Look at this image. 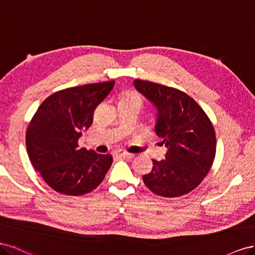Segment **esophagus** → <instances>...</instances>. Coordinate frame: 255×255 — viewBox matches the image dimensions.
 <instances>
[{
    "mask_svg": "<svg viewBox=\"0 0 255 255\" xmlns=\"http://www.w3.org/2000/svg\"><path fill=\"white\" fill-rule=\"evenodd\" d=\"M114 156L116 157H123V158H132L134 155L133 154H130L128 151H125L123 149H118L114 151Z\"/></svg>",
    "mask_w": 255,
    "mask_h": 255,
    "instance_id": "obj_1",
    "label": "esophagus"
}]
</instances>
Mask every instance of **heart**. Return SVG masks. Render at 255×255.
<instances>
[{"label":"heart","instance_id":"1","mask_svg":"<svg viewBox=\"0 0 255 255\" xmlns=\"http://www.w3.org/2000/svg\"><path fill=\"white\" fill-rule=\"evenodd\" d=\"M121 101H132V103H136L142 105L143 100L141 95L135 91H128L123 95V98Z\"/></svg>","mask_w":255,"mask_h":255}]
</instances>
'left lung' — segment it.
Masks as SVG:
<instances>
[{"mask_svg": "<svg viewBox=\"0 0 255 255\" xmlns=\"http://www.w3.org/2000/svg\"><path fill=\"white\" fill-rule=\"evenodd\" d=\"M136 90L157 109L156 133L168 147L165 160H152L143 175L149 190L164 198H177L198 187L214 163L216 133L202 107L183 91L145 80H134Z\"/></svg>", "mask_w": 255, "mask_h": 255, "instance_id": "1", "label": "left lung"}]
</instances>
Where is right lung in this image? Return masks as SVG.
Instances as JSON below:
<instances>
[{
  "instance_id": "1",
  "label": "right lung",
  "mask_w": 255,
  "mask_h": 255,
  "mask_svg": "<svg viewBox=\"0 0 255 255\" xmlns=\"http://www.w3.org/2000/svg\"><path fill=\"white\" fill-rule=\"evenodd\" d=\"M114 83L111 80L57 91L42 101L28 124V158L54 191L72 196L89 193L110 169V154L79 148L78 140L92 125L94 111Z\"/></svg>"
}]
</instances>
